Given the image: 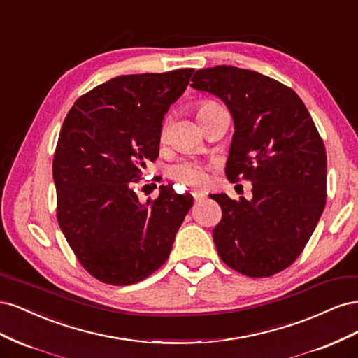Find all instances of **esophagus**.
<instances>
[{"label":"esophagus","instance_id":"34e87169","mask_svg":"<svg viewBox=\"0 0 358 358\" xmlns=\"http://www.w3.org/2000/svg\"><path fill=\"white\" fill-rule=\"evenodd\" d=\"M192 197H194V200H196V201H200V200L206 199V194L200 192V191H192Z\"/></svg>","mask_w":358,"mask_h":358}]
</instances>
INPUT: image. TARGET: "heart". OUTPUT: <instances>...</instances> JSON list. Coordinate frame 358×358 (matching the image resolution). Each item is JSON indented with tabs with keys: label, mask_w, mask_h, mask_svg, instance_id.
Masks as SVG:
<instances>
[{
	"label": "heart",
	"mask_w": 358,
	"mask_h": 358,
	"mask_svg": "<svg viewBox=\"0 0 358 358\" xmlns=\"http://www.w3.org/2000/svg\"><path fill=\"white\" fill-rule=\"evenodd\" d=\"M218 107H221V106L218 103L210 101V100H204V101L199 103V106H197L199 119H201L203 115H206L208 112H210L213 109H218ZM167 129H169V125H167V122H164V125H162V128H161V136H159L161 143H164L167 140V133H169ZM208 171H209V167L204 164H200V162L180 161V162H178V164L171 167L170 175L179 183H183V185L191 187V188H203L208 185V182H209Z\"/></svg>",
	"instance_id": "obj_1"
}]
</instances>
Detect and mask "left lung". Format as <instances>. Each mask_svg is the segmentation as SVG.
I'll return each instance as SVG.
<instances>
[{
    "label": "left lung",
    "mask_w": 358,
    "mask_h": 358,
    "mask_svg": "<svg viewBox=\"0 0 358 358\" xmlns=\"http://www.w3.org/2000/svg\"><path fill=\"white\" fill-rule=\"evenodd\" d=\"M192 88L225 103L234 136L225 175L252 183V199L213 194L222 220L213 242L222 262L249 278H267L296 262L327 197L324 142L300 96L268 76L231 66L196 71Z\"/></svg>",
    "instance_id": "obj_1"
}]
</instances>
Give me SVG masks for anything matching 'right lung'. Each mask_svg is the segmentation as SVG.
I'll use <instances>...</instances> for the list:
<instances>
[{"label": "right lung", "instance_id": "right-lung-1", "mask_svg": "<svg viewBox=\"0 0 358 358\" xmlns=\"http://www.w3.org/2000/svg\"><path fill=\"white\" fill-rule=\"evenodd\" d=\"M192 71L117 76L79 96L64 119L52 169L57 218L82 267L104 284L131 285L164 264L194 203L170 185L145 204L134 191Z\"/></svg>", "mask_w": 358, "mask_h": 358}]
</instances>
